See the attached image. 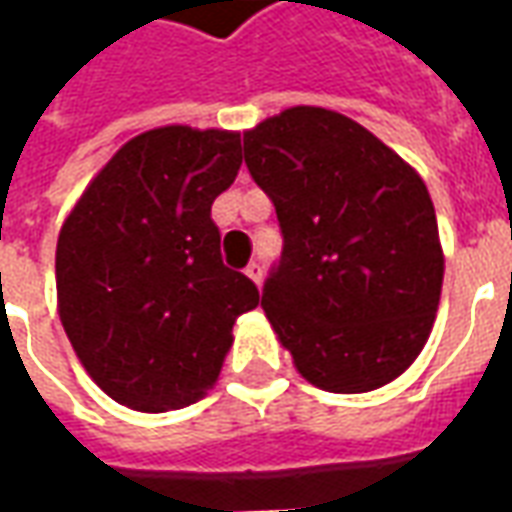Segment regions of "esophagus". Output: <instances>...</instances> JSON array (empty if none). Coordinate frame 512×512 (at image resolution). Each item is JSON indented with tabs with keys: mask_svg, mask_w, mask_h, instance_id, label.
I'll list each match as a JSON object with an SVG mask.
<instances>
[{
	"mask_svg": "<svg viewBox=\"0 0 512 512\" xmlns=\"http://www.w3.org/2000/svg\"><path fill=\"white\" fill-rule=\"evenodd\" d=\"M246 277L252 279L255 285H260V282H263V266H260L257 260H252V263L246 266Z\"/></svg>",
	"mask_w": 512,
	"mask_h": 512,
	"instance_id": "obj_1",
	"label": "esophagus"
}]
</instances>
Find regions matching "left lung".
<instances>
[{
	"instance_id": "left-lung-1",
	"label": "left lung",
	"mask_w": 512,
	"mask_h": 512,
	"mask_svg": "<svg viewBox=\"0 0 512 512\" xmlns=\"http://www.w3.org/2000/svg\"><path fill=\"white\" fill-rule=\"evenodd\" d=\"M244 161L282 230L266 318L310 384L395 381L428 343L444 279L425 183L351 117L293 106L244 134Z\"/></svg>"
}]
</instances>
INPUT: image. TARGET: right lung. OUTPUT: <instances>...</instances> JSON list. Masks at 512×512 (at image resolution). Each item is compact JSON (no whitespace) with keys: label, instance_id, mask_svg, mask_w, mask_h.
<instances>
[{"label":"right lung","instance_id":"obj_1","mask_svg":"<svg viewBox=\"0 0 512 512\" xmlns=\"http://www.w3.org/2000/svg\"><path fill=\"white\" fill-rule=\"evenodd\" d=\"M241 169V136L164 126L117 150L57 241L60 321L106 395L161 414L222 370L255 282L222 263L213 200Z\"/></svg>","mask_w":512,"mask_h":512}]
</instances>
